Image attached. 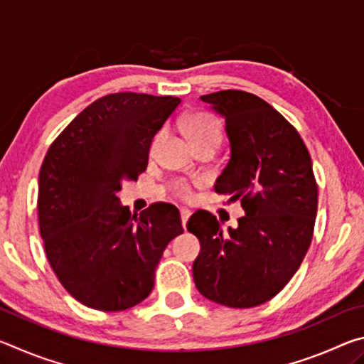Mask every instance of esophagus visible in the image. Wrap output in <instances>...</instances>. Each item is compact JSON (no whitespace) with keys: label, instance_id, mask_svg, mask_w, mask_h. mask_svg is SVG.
I'll list each match as a JSON object with an SVG mask.
<instances>
[{"label":"esophagus","instance_id":"34e87169","mask_svg":"<svg viewBox=\"0 0 364 364\" xmlns=\"http://www.w3.org/2000/svg\"><path fill=\"white\" fill-rule=\"evenodd\" d=\"M180 213H181V223H183V228H184V230H186V223H188V220H189V217H191V210H188V208H181Z\"/></svg>","mask_w":364,"mask_h":364}]
</instances>
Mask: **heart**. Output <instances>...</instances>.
I'll list each match as a JSON object with an SVG mask.
<instances>
[{"label":"heart","mask_w":364,"mask_h":364,"mask_svg":"<svg viewBox=\"0 0 364 364\" xmlns=\"http://www.w3.org/2000/svg\"><path fill=\"white\" fill-rule=\"evenodd\" d=\"M186 133L191 139L193 146H199L204 143H210V141H218L221 139V128L218 120L215 117L208 114H194L189 117L186 122ZM164 139V132L157 133V136L152 141V151L160 144V141ZM171 191L173 194L181 197V199H189L191 197V184L186 181H175L171 184Z\"/></svg>","instance_id":"b5f03b06"}]
</instances>
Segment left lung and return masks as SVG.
Wrapping results in <instances>:
<instances>
[{
    "instance_id": "left-lung-1",
    "label": "left lung",
    "mask_w": 364,
    "mask_h": 364,
    "mask_svg": "<svg viewBox=\"0 0 364 364\" xmlns=\"http://www.w3.org/2000/svg\"><path fill=\"white\" fill-rule=\"evenodd\" d=\"M225 119L230 160L215 193L241 202L237 228L223 231L196 212L188 231L200 242L193 264L197 291L230 308L262 305L279 294L311 244L318 186L299 132L267 101L239 90L200 96Z\"/></svg>"
}]
</instances>
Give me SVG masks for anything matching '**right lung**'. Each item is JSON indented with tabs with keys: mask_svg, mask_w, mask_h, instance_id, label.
<instances>
[{
	"mask_svg": "<svg viewBox=\"0 0 364 364\" xmlns=\"http://www.w3.org/2000/svg\"><path fill=\"white\" fill-rule=\"evenodd\" d=\"M180 102L102 96L49 146L38 178L40 234L59 282L80 304L100 311L138 305L167 244L183 232L175 205L156 202L138 217L117 197L146 170L152 138Z\"/></svg>",
	"mask_w": 364,
	"mask_h": 364,
	"instance_id": "1",
	"label": "right lung"
}]
</instances>
